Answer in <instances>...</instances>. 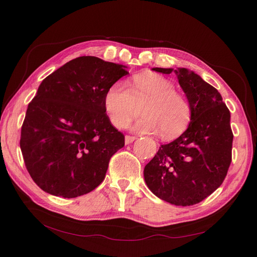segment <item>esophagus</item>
Returning <instances> with one entry per match:
<instances>
[{"label": "esophagus", "mask_w": 257, "mask_h": 257, "mask_svg": "<svg viewBox=\"0 0 257 257\" xmlns=\"http://www.w3.org/2000/svg\"><path fill=\"white\" fill-rule=\"evenodd\" d=\"M136 139H137V138H136L135 136H125V137H124V143H125V145H129V144L134 143Z\"/></svg>", "instance_id": "obj_1"}]
</instances>
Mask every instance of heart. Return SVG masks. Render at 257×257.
<instances>
[{
	"label": "heart",
	"instance_id": "b5f03b06",
	"mask_svg": "<svg viewBox=\"0 0 257 257\" xmlns=\"http://www.w3.org/2000/svg\"><path fill=\"white\" fill-rule=\"evenodd\" d=\"M146 102L143 118L135 128L141 133H160L163 138L181 135L191 120L190 101L176 90L171 80L157 74L135 76L132 87L116 83L105 95V108L111 123L125 128L137 114V106Z\"/></svg>",
	"mask_w": 257,
	"mask_h": 257
}]
</instances>
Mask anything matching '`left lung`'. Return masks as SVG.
<instances>
[{"instance_id":"1","label":"left lung","mask_w":257,"mask_h":257,"mask_svg":"<svg viewBox=\"0 0 257 257\" xmlns=\"http://www.w3.org/2000/svg\"><path fill=\"white\" fill-rule=\"evenodd\" d=\"M177 75L192 108L188 129L172 143L161 145L145 167L151 192L174 205L199 203L224 181L232 161L231 114L222 96L187 68H154Z\"/></svg>"}]
</instances>
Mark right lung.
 Segmentation results:
<instances>
[{
	"mask_svg": "<svg viewBox=\"0 0 257 257\" xmlns=\"http://www.w3.org/2000/svg\"><path fill=\"white\" fill-rule=\"evenodd\" d=\"M127 74L123 65L81 56L42 81L27 107L20 146L43 191L77 198L103 181L109 160L124 146L106 113L105 95Z\"/></svg>",
	"mask_w": 257,
	"mask_h": 257,
	"instance_id": "1",
	"label": "right lung"
}]
</instances>
